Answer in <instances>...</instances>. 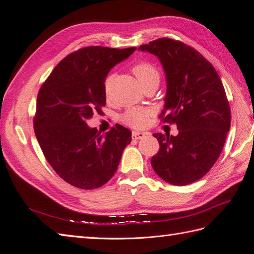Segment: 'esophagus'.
Returning <instances> with one entry per match:
<instances>
[{"label":"esophagus","instance_id":"1","mask_svg":"<svg viewBox=\"0 0 254 254\" xmlns=\"http://www.w3.org/2000/svg\"><path fill=\"white\" fill-rule=\"evenodd\" d=\"M146 135L145 132H141V131H132V139L133 140H141Z\"/></svg>","mask_w":254,"mask_h":254}]
</instances>
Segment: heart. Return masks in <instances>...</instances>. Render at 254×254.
<instances>
[{
	"label": "heart",
	"mask_w": 254,
	"mask_h": 254,
	"mask_svg": "<svg viewBox=\"0 0 254 254\" xmlns=\"http://www.w3.org/2000/svg\"><path fill=\"white\" fill-rule=\"evenodd\" d=\"M132 73L141 83L142 88L151 83L159 84L160 72L158 67L150 63H140L134 64L132 67ZM111 82L112 75H108L104 80V91L107 96L109 93ZM149 115L150 110L147 108H129L122 114L121 121L130 127L142 128L147 124Z\"/></svg>",
	"instance_id": "heart-1"
}]
</instances>
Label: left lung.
<instances>
[{"mask_svg":"<svg viewBox=\"0 0 254 254\" xmlns=\"http://www.w3.org/2000/svg\"><path fill=\"white\" fill-rule=\"evenodd\" d=\"M139 50L156 55L167 81L161 122L176 124L178 135L155 133L160 148L151 166L164 181L187 186L209 172L224 148L231 110L216 70L194 48L160 38Z\"/></svg>","mask_w":254,"mask_h":254,"instance_id":"8db88e82","label":"left lung"}]
</instances>
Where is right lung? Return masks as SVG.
I'll use <instances>...</instances> for the list:
<instances>
[{
  "label": "right lung",
  "mask_w": 254,
  "mask_h": 254,
  "mask_svg": "<svg viewBox=\"0 0 254 254\" xmlns=\"http://www.w3.org/2000/svg\"><path fill=\"white\" fill-rule=\"evenodd\" d=\"M136 48L86 47L68 54L38 92L34 130L56 174L81 190L103 187L114 176L131 131L117 124L103 135L86 121L106 106L104 80Z\"/></svg>",
  "instance_id": "1"
}]
</instances>
